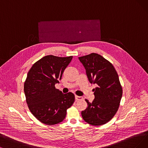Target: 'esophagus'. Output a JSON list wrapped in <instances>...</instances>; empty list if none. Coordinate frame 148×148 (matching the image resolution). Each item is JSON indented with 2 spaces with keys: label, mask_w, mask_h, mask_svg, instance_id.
Here are the masks:
<instances>
[{
  "label": "esophagus",
  "mask_w": 148,
  "mask_h": 148,
  "mask_svg": "<svg viewBox=\"0 0 148 148\" xmlns=\"http://www.w3.org/2000/svg\"><path fill=\"white\" fill-rule=\"evenodd\" d=\"M75 99L76 100H80V99H82V97L78 96V95H75Z\"/></svg>",
  "instance_id": "obj_1"
}]
</instances>
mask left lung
Listing matches in <instances>:
<instances>
[{"mask_svg":"<svg viewBox=\"0 0 148 148\" xmlns=\"http://www.w3.org/2000/svg\"><path fill=\"white\" fill-rule=\"evenodd\" d=\"M84 66L88 81L97 84L95 99L92 103L85 99L88 106L81 112L83 120L93 126L109 122L119 108L123 88L119 75L112 63L102 56L92 53L79 57Z\"/></svg>","mask_w":148,"mask_h":148,"instance_id":"obj_1","label":"left lung"}]
</instances>
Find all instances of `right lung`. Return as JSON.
Instances as JSON below:
<instances>
[{"mask_svg": "<svg viewBox=\"0 0 148 148\" xmlns=\"http://www.w3.org/2000/svg\"><path fill=\"white\" fill-rule=\"evenodd\" d=\"M72 58L47 55L35 62L28 72L23 87L26 102L32 114L45 125L62 122L75 101L73 93L63 94L55 87Z\"/></svg>", "mask_w": 148, "mask_h": 148, "instance_id": "add662e5", "label": "right lung"}]
</instances>
